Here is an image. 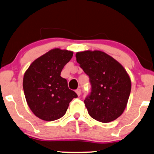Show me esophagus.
<instances>
[{
  "label": "esophagus",
  "mask_w": 154,
  "mask_h": 154,
  "mask_svg": "<svg viewBox=\"0 0 154 154\" xmlns=\"http://www.w3.org/2000/svg\"><path fill=\"white\" fill-rule=\"evenodd\" d=\"M76 93H77V94L78 95V96H80V94H81V89H76Z\"/></svg>",
  "instance_id": "obj_1"
}]
</instances>
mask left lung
Returning <instances> with one entry per match:
<instances>
[{
	"mask_svg": "<svg viewBox=\"0 0 154 154\" xmlns=\"http://www.w3.org/2000/svg\"><path fill=\"white\" fill-rule=\"evenodd\" d=\"M77 62L89 76L91 91L85 98L89 116L108 123L122 115L131 92V80L123 66L104 52L76 54Z\"/></svg>",
	"mask_w": 154,
	"mask_h": 154,
	"instance_id": "obj_1",
	"label": "left lung"
}]
</instances>
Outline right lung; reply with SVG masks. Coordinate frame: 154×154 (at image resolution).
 <instances>
[{"label": "right lung", "mask_w": 154, "mask_h": 154, "mask_svg": "<svg viewBox=\"0 0 154 154\" xmlns=\"http://www.w3.org/2000/svg\"><path fill=\"white\" fill-rule=\"evenodd\" d=\"M73 52L58 48L36 59L25 72L23 90L29 107L38 118L54 121L67 112L77 94L69 89L67 79L60 76Z\"/></svg>", "instance_id": "add662e5"}]
</instances>
